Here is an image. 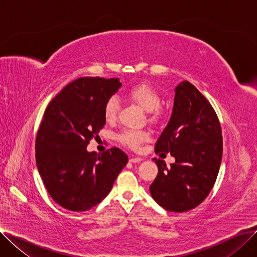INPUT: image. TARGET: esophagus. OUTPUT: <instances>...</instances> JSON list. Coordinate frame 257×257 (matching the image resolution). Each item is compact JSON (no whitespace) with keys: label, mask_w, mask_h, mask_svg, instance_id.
<instances>
[{"label":"esophagus","mask_w":257,"mask_h":257,"mask_svg":"<svg viewBox=\"0 0 257 257\" xmlns=\"http://www.w3.org/2000/svg\"><path fill=\"white\" fill-rule=\"evenodd\" d=\"M142 160H143L142 157H134L133 155L129 156V161H130V163H141Z\"/></svg>","instance_id":"34e87169"}]
</instances>
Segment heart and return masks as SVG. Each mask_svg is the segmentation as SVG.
Returning <instances> with one entry per match:
<instances>
[{
    "mask_svg": "<svg viewBox=\"0 0 257 257\" xmlns=\"http://www.w3.org/2000/svg\"><path fill=\"white\" fill-rule=\"evenodd\" d=\"M126 96L128 99L138 103L145 110L149 111L150 119L157 121L163 116V108L160 106L161 96L158 90L148 83H137L131 85L127 91ZM119 101L115 96L108 98L104 104V117L107 121H114L119 111ZM118 140L125 146L133 150H138L142 144L149 140V133L147 131L138 130H125L118 136Z\"/></svg>",
    "mask_w": 257,
    "mask_h": 257,
    "instance_id": "1",
    "label": "heart"
}]
</instances>
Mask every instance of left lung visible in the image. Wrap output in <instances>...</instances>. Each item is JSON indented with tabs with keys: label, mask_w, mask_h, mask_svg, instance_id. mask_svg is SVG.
I'll return each mask as SVG.
<instances>
[{
	"label": "left lung",
	"mask_w": 257,
	"mask_h": 257,
	"mask_svg": "<svg viewBox=\"0 0 257 257\" xmlns=\"http://www.w3.org/2000/svg\"><path fill=\"white\" fill-rule=\"evenodd\" d=\"M171 153L168 168L153 158L158 174L150 185L157 203L169 211L183 212L202 203L218 177L223 139L218 115L196 86L183 81L175 89L173 113L155 144V153Z\"/></svg>",
	"instance_id": "1"
}]
</instances>
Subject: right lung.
<instances>
[{
    "label": "right lung",
    "mask_w": 257,
    "mask_h": 257,
    "mask_svg": "<svg viewBox=\"0 0 257 257\" xmlns=\"http://www.w3.org/2000/svg\"><path fill=\"white\" fill-rule=\"evenodd\" d=\"M116 78L82 77L47 106L35 141L36 166L52 199L72 211H86L111 190L128 156L118 148L87 152L106 119V100L120 87Z\"/></svg>",
    "instance_id": "obj_1"
}]
</instances>
